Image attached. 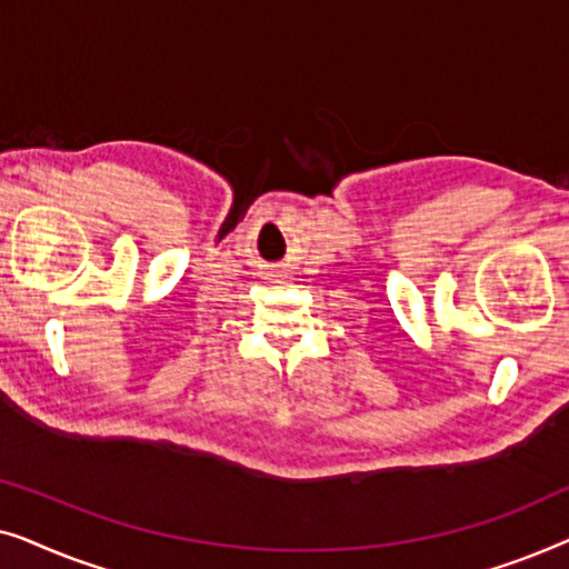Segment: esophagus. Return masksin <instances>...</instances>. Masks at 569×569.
Instances as JSON below:
<instances>
[{
    "instance_id": "1",
    "label": "esophagus",
    "mask_w": 569,
    "mask_h": 569,
    "mask_svg": "<svg viewBox=\"0 0 569 569\" xmlns=\"http://www.w3.org/2000/svg\"><path fill=\"white\" fill-rule=\"evenodd\" d=\"M277 277H282V279H284L287 274H284V271H277Z\"/></svg>"
}]
</instances>
